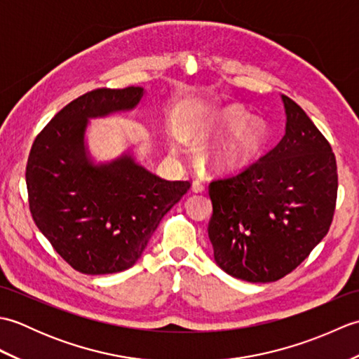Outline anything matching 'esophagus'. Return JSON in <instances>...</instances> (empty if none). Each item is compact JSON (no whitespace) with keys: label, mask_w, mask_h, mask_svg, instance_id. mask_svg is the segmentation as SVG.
Segmentation results:
<instances>
[{"label":"esophagus","mask_w":359,"mask_h":359,"mask_svg":"<svg viewBox=\"0 0 359 359\" xmlns=\"http://www.w3.org/2000/svg\"><path fill=\"white\" fill-rule=\"evenodd\" d=\"M202 191H205V185L202 184V182L196 180L193 184V193H202Z\"/></svg>","instance_id":"esophagus-1"}]
</instances>
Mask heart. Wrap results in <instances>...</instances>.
I'll use <instances>...</instances> for the list:
<instances>
[{
  "mask_svg": "<svg viewBox=\"0 0 359 359\" xmlns=\"http://www.w3.org/2000/svg\"><path fill=\"white\" fill-rule=\"evenodd\" d=\"M228 133L217 140L210 151L212 163L222 168H241L248 165L265 140V126L261 120L250 118L238 104H228L205 117L197 126L196 135L202 140Z\"/></svg>",
  "mask_w": 359,
  "mask_h": 359,
  "instance_id": "b5f03b06",
  "label": "heart"
}]
</instances>
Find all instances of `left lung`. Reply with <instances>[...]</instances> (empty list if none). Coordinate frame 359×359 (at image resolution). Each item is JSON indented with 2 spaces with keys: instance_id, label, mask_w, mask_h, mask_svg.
<instances>
[{
  "instance_id": "8db88e82",
  "label": "left lung",
  "mask_w": 359,
  "mask_h": 359,
  "mask_svg": "<svg viewBox=\"0 0 359 359\" xmlns=\"http://www.w3.org/2000/svg\"><path fill=\"white\" fill-rule=\"evenodd\" d=\"M285 134L256 163L210 185L215 261L247 282H274L324 239L337 203L332 147L301 106L280 95Z\"/></svg>"
}]
</instances>
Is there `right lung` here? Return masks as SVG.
Returning a JSON list of instances; mask_svg holds the SVG:
<instances>
[{
  "mask_svg": "<svg viewBox=\"0 0 359 359\" xmlns=\"http://www.w3.org/2000/svg\"><path fill=\"white\" fill-rule=\"evenodd\" d=\"M147 90L95 89L53 117L30 149L29 207L44 238L72 269L111 274L142 257L160 220L189 189L137 162L133 148L97 162L88 144L90 120L139 108Z\"/></svg>",
  "mask_w": 359,
  "mask_h": 359,
  "instance_id": "1",
  "label": "right lung"
}]
</instances>
